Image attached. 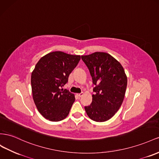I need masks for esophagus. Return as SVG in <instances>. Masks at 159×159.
I'll return each mask as SVG.
<instances>
[{
  "instance_id": "esophagus-1",
  "label": "esophagus",
  "mask_w": 159,
  "mask_h": 159,
  "mask_svg": "<svg viewBox=\"0 0 159 159\" xmlns=\"http://www.w3.org/2000/svg\"><path fill=\"white\" fill-rule=\"evenodd\" d=\"M77 95H78L79 97H81L84 95V93L81 92V93H77Z\"/></svg>"
}]
</instances>
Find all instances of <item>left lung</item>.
<instances>
[{"label":"left lung","mask_w":159,"mask_h":159,"mask_svg":"<svg viewBox=\"0 0 159 159\" xmlns=\"http://www.w3.org/2000/svg\"><path fill=\"white\" fill-rule=\"evenodd\" d=\"M95 85L92 102L85 110L96 122L108 120L122 104L127 86V77L122 65L110 54L95 52L81 55Z\"/></svg>","instance_id":"8db88e82"}]
</instances>
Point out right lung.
Listing matches in <instances>:
<instances>
[{
  "mask_svg": "<svg viewBox=\"0 0 159 159\" xmlns=\"http://www.w3.org/2000/svg\"><path fill=\"white\" fill-rule=\"evenodd\" d=\"M80 59V55L54 51L42 57L36 64L31 80L33 98L45 118L58 122L69 114L75 96L61 88Z\"/></svg>",
  "mask_w": 159,
  "mask_h": 159,
  "instance_id": "add662e5",
  "label": "right lung"
}]
</instances>
